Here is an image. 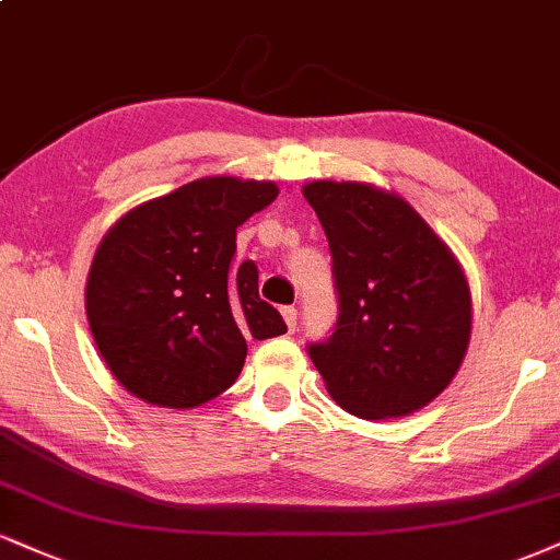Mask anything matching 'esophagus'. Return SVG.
Here are the masks:
<instances>
[{
	"label": "esophagus",
	"mask_w": 560,
	"mask_h": 560,
	"mask_svg": "<svg viewBox=\"0 0 560 560\" xmlns=\"http://www.w3.org/2000/svg\"><path fill=\"white\" fill-rule=\"evenodd\" d=\"M281 315H284V323L289 331H294L298 328V310L294 307H281Z\"/></svg>",
	"instance_id": "esophagus-1"
}]
</instances>
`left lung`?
I'll list each match as a JSON object with an SVG mask.
<instances>
[{
    "label": "left lung",
    "instance_id": "left-lung-1",
    "mask_svg": "<svg viewBox=\"0 0 560 560\" xmlns=\"http://www.w3.org/2000/svg\"><path fill=\"white\" fill-rule=\"evenodd\" d=\"M326 232L339 320L310 360L349 415L388 420L422 409L459 370L472 294L448 245L399 195L362 182H310Z\"/></svg>",
    "mask_w": 560,
    "mask_h": 560
}]
</instances>
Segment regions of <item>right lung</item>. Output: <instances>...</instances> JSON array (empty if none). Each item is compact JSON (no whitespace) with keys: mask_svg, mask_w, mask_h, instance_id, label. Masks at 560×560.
Returning <instances> with one entry per match:
<instances>
[{"mask_svg":"<svg viewBox=\"0 0 560 560\" xmlns=\"http://www.w3.org/2000/svg\"><path fill=\"white\" fill-rule=\"evenodd\" d=\"M273 182L203 177L135 206L101 240L85 313L106 368L132 396L192 409L237 381L247 341L287 334L242 262L237 226L271 206Z\"/></svg>","mask_w":560,"mask_h":560,"instance_id":"obj_1","label":"right lung"}]
</instances>
